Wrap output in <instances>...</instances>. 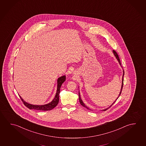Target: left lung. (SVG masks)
<instances>
[{"mask_svg": "<svg viewBox=\"0 0 146 146\" xmlns=\"http://www.w3.org/2000/svg\"><path fill=\"white\" fill-rule=\"evenodd\" d=\"M113 54H114V55H115V56L116 57V59H117V60H118V61H119V64L121 65V61H120V59H119V55L117 54V52H115V51L114 50H113ZM124 73H125V72H124V70H123V78H122V85H121V92H120V93H119V96H118V98H117V99H118V98H119V96H120V95H121V91H122V89H123V84H124V83H123V82H124L123 77H124ZM79 101L80 103V104H81L84 107H85V108H86L87 109H89V110H90V109H89V108H88V107H87L86 106V105H85V104H84V103H83V101H82L81 99V97H80V94L79 92ZM117 99H116V100H115V101H116V100H117ZM115 101L112 104L111 106L109 107H108V108H106V109H104V110H103L102 111H106V110H107V109H109V108H110V107H111V106H112V105H113V104L115 102Z\"/></svg>", "mask_w": 146, "mask_h": 146, "instance_id": "left-lung-1", "label": "left lung"}]
</instances>
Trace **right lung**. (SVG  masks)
<instances>
[{"mask_svg":"<svg viewBox=\"0 0 146 146\" xmlns=\"http://www.w3.org/2000/svg\"><path fill=\"white\" fill-rule=\"evenodd\" d=\"M66 80V77L65 76L60 77L59 78L58 80V85H57V93L56 94V96L54 97V99L50 103L44 105H34L32 104H29L27 103L26 102L24 101L23 100L20 96V99L21 100L23 104L25 105V106L27 107L29 109H34V110H42V111H48V110H50L54 108L55 107L57 106L58 102L59 101V94L60 92V88L62 85V84L63 83V82Z\"/></svg>","mask_w":146,"mask_h":146,"instance_id":"add662e5","label":"right lung"}]
</instances>
